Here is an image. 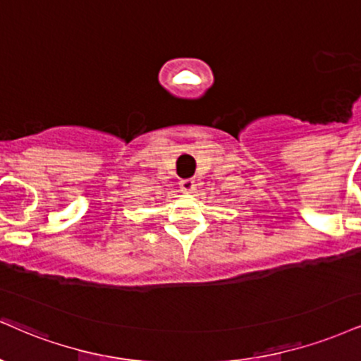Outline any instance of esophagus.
Returning <instances> with one entry per match:
<instances>
[{
    "label": "esophagus",
    "mask_w": 361,
    "mask_h": 361,
    "mask_svg": "<svg viewBox=\"0 0 361 361\" xmlns=\"http://www.w3.org/2000/svg\"><path fill=\"white\" fill-rule=\"evenodd\" d=\"M180 188L183 193H193L195 190V180L192 178H188V180H181L180 181Z\"/></svg>",
    "instance_id": "1"
}]
</instances>
